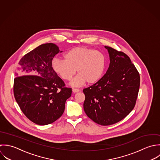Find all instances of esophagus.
<instances>
[{"label":"esophagus","instance_id":"esophagus-1","mask_svg":"<svg viewBox=\"0 0 160 160\" xmlns=\"http://www.w3.org/2000/svg\"><path fill=\"white\" fill-rule=\"evenodd\" d=\"M79 92V90L78 89H76V88H73L72 89V92L73 93H77Z\"/></svg>","mask_w":160,"mask_h":160}]
</instances>
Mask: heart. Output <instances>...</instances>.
<instances>
[{"label": "heart", "instance_id": "1", "mask_svg": "<svg viewBox=\"0 0 160 160\" xmlns=\"http://www.w3.org/2000/svg\"><path fill=\"white\" fill-rule=\"evenodd\" d=\"M64 60L54 59L52 61L53 70L64 80H70L78 75L70 85L80 87L86 82L88 85L97 83L102 77L106 67V59L99 51L87 47L73 48L64 55Z\"/></svg>", "mask_w": 160, "mask_h": 160}]
</instances>
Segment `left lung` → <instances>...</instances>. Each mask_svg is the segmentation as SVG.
Returning a JSON list of instances; mask_svg holds the SVG:
<instances>
[{"mask_svg": "<svg viewBox=\"0 0 160 160\" xmlns=\"http://www.w3.org/2000/svg\"><path fill=\"white\" fill-rule=\"evenodd\" d=\"M110 63L104 75L88 88L83 109L93 121L101 126L116 124L133 109L140 87V75L125 53L104 46Z\"/></svg>", "mask_w": 160, "mask_h": 160, "instance_id": "obj_1", "label": "left lung"}]
</instances>
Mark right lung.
I'll return each instance as SVG.
<instances>
[{
    "instance_id": "right-lung-1",
    "label": "right lung",
    "mask_w": 160,
    "mask_h": 160,
    "mask_svg": "<svg viewBox=\"0 0 160 160\" xmlns=\"http://www.w3.org/2000/svg\"><path fill=\"white\" fill-rule=\"evenodd\" d=\"M62 52L56 44L46 43L25 54L18 62L14 96L23 114L38 125H48L58 119L72 95V89L64 87L51 65L54 56Z\"/></svg>"
}]
</instances>
